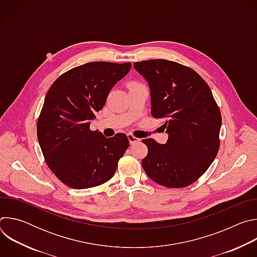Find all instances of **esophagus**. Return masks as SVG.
<instances>
[{"mask_svg":"<svg viewBox=\"0 0 257 257\" xmlns=\"http://www.w3.org/2000/svg\"><path fill=\"white\" fill-rule=\"evenodd\" d=\"M128 136V140H129V142H130V144H133V143H135V142H138L140 139L139 138H137V137H135V136H133L132 134H128L127 135Z\"/></svg>","mask_w":257,"mask_h":257,"instance_id":"esophagus-1","label":"esophagus"}]
</instances>
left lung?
I'll return each instance as SVG.
<instances>
[{"label": "left lung", "mask_w": 257, "mask_h": 257, "mask_svg": "<svg viewBox=\"0 0 257 257\" xmlns=\"http://www.w3.org/2000/svg\"><path fill=\"white\" fill-rule=\"evenodd\" d=\"M149 83L152 116L164 118L166 144L143 139L148 156L142 167L153 181L170 188L194 183L211 165L219 149L222 116L209 86L189 67L168 60L134 63Z\"/></svg>", "instance_id": "obj_1"}]
</instances>
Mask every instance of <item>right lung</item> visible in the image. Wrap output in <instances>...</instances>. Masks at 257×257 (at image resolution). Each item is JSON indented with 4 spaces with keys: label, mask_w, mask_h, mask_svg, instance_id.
<instances>
[{
    "label": "right lung",
    "mask_w": 257,
    "mask_h": 257,
    "mask_svg": "<svg viewBox=\"0 0 257 257\" xmlns=\"http://www.w3.org/2000/svg\"><path fill=\"white\" fill-rule=\"evenodd\" d=\"M131 63L90 62L62 74L50 87L38 120L46 163L67 186L85 189L111 179L129 146L124 133L106 138L90 130L114 85Z\"/></svg>",
    "instance_id": "right-lung-1"
}]
</instances>
